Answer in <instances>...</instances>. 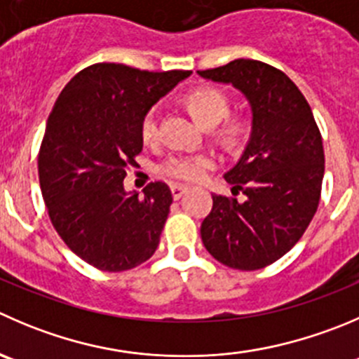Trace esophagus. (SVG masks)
<instances>
[{"instance_id":"1","label":"esophagus","mask_w":359,"mask_h":359,"mask_svg":"<svg viewBox=\"0 0 359 359\" xmlns=\"http://www.w3.org/2000/svg\"><path fill=\"white\" fill-rule=\"evenodd\" d=\"M170 189H172L173 200H179V198L187 191V186H184V184H172V187H170Z\"/></svg>"}]
</instances>
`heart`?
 I'll list each match as a JSON object with an SVG mask.
<instances>
[{
	"mask_svg": "<svg viewBox=\"0 0 359 359\" xmlns=\"http://www.w3.org/2000/svg\"><path fill=\"white\" fill-rule=\"evenodd\" d=\"M187 107H189L191 114L194 119L200 124L207 126V124H217L222 117L228 114V98L222 95L217 89H198V91L191 93L187 98ZM142 140L144 142H154L158 137V112L154 109L149 110L145 117L142 119L140 126ZM229 133H236V126L229 128ZM214 166V158L207 154L200 156H172L165 161L163 170L168 175L175 177V179L182 180H198L205 175L207 170Z\"/></svg>",
	"mask_w": 359,
	"mask_h": 359,
	"instance_id": "1",
	"label": "heart"
}]
</instances>
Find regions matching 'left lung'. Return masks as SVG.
<instances>
[{
	"label": "left lung",
	"mask_w": 359,
	"mask_h": 359,
	"mask_svg": "<svg viewBox=\"0 0 359 359\" xmlns=\"http://www.w3.org/2000/svg\"><path fill=\"white\" fill-rule=\"evenodd\" d=\"M198 75L233 86L250 107L249 140L224 173L245 200L212 194L201 240L219 263L259 270L302 238L318 210L325 175L321 133L300 89L273 66L235 59Z\"/></svg>",
	"instance_id": "left-lung-1"
}]
</instances>
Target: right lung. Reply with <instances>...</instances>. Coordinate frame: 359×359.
I'll list each match as a JSON object with an SVG mask.
<instances>
[{"mask_svg":"<svg viewBox=\"0 0 359 359\" xmlns=\"http://www.w3.org/2000/svg\"><path fill=\"white\" fill-rule=\"evenodd\" d=\"M191 72L152 73L98 62L76 73L45 128L38 175L48 217L86 263L124 272L156 252L172 205L165 182L124 189L126 168L144 147L145 114Z\"/></svg>","mask_w":359,"mask_h":359,"instance_id":"1","label":"right lung"}]
</instances>
